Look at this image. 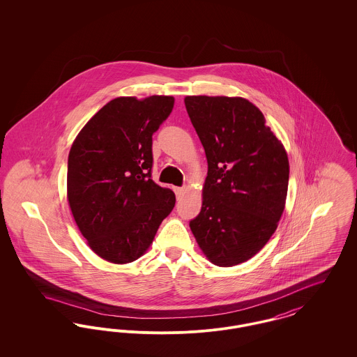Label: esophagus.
<instances>
[{
  "label": "esophagus",
  "mask_w": 357,
  "mask_h": 357,
  "mask_svg": "<svg viewBox=\"0 0 357 357\" xmlns=\"http://www.w3.org/2000/svg\"><path fill=\"white\" fill-rule=\"evenodd\" d=\"M183 191H185L183 187H174V192H175L176 198H179V197L183 194Z\"/></svg>",
  "instance_id": "obj_1"
}]
</instances>
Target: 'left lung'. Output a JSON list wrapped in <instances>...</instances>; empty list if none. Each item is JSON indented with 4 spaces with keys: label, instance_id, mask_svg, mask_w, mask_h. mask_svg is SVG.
Returning <instances> with one entry per match:
<instances>
[{
    "label": "left lung",
    "instance_id": "1",
    "mask_svg": "<svg viewBox=\"0 0 357 357\" xmlns=\"http://www.w3.org/2000/svg\"><path fill=\"white\" fill-rule=\"evenodd\" d=\"M185 104L207 159L202 208L190 229L214 265L234 266L257 255L277 229L288 155L246 99L187 96Z\"/></svg>",
    "mask_w": 357,
    "mask_h": 357
}]
</instances>
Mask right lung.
<instances>
[{
  "instance_id": "obj_1",
  "label": "right lung",
  "mask_w": 357,
  "mask_h": 357,
  "mask_svg": "<svg viewBox=\"0 0 357 357\" xmlns=\"http://www.w3.org/2000/svg\"><path fill=\"white\" fill-rule=\"evenodd\" d=\"M172 108V96L116 98L70 147L69 207L89 248L105 261L137 259L175 206V194L151 178L153 132Z\"/></svg>"
}]
</instances>
